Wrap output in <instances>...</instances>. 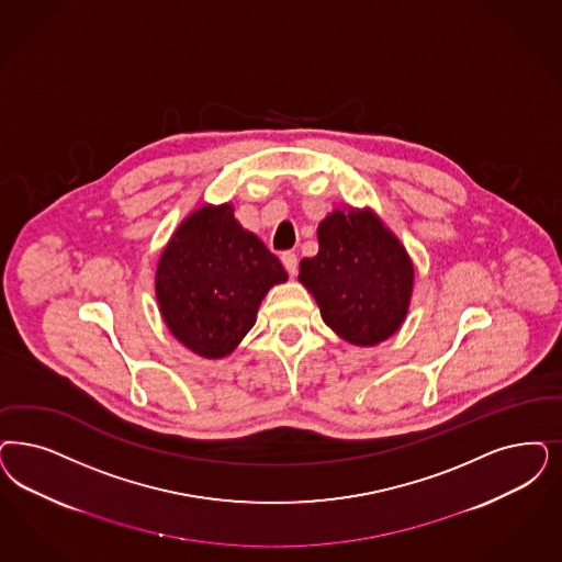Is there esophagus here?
<instances>
[{
    "instance_id": "1",
    "label": "esophagus",
    "mask_w": 562,
    "mask_h": 562,
    "mask_svg": "<svg viewBox=\"0 0 562 562\" xmlns=\"http://www.w3.org/2000/svg\"><path fill=\"white\" fill-rule=\"evenodd\" d=\"M282 263H284V268H286V271H289L291 276H294V273H296V270H299V259H296V252H282Z\"/></svg>"
}]
</instances>
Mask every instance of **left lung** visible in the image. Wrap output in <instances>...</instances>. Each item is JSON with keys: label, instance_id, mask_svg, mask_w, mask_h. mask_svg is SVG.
Returning <instances> with one entry per match:
<instances>
[{"label": "left lung", "instance_id": "obj_1", "mask_svg": "<svg viewBox=\"0 0 562 562\" xmlns=\"http://www.w3.org/2000/svg\"><path fill=\"white\" fill-rule=\"evenodd\" d=\"M317 255L301 259L299 280L324 322L350 345L390 338L407 317L415 278L401 240L369 210H334L317 226Z\"/></svg>", "mask_w": 562, "mask_h": 562}]
</instances>
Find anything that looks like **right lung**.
<instances>
[{
	"label": "right lung",
	"mask_w": 562,
	"mask_h": 562,
	"mask_svg": "<svg viewBox=\"0 0 562 562\" xmlns=\"http://www.w3.org/2000/svg\"><path fill=\"white\" fill-rule=\"evenodd\" d=\"M286 280L280 259L234 220L231 203L205 205L161 252L155 296L176 340L205 359H222L255 326L271 286Z\"/></svg>",
	"instance_id": "add662e5"
}]
</instances>
